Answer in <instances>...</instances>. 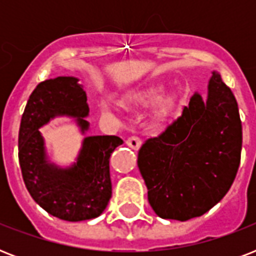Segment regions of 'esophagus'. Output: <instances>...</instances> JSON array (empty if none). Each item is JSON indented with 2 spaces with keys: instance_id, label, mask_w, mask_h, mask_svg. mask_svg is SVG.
<instances>
[{
  "instance_id": "1",
  "label": "esophagus",
  "mask_w": 256,
  "mask_h": 256,
  "mask_svg": "<svg viewBox=\"0 0 256 256\" xmlns=\"http://www.w3.org/2000/svg\"><path fill=\"white\" fill-rule=\"evenodd\" d=\"M126 144H128V148H134V150H138V148H140L142 142H140V140L138 138V136H128V140H126Z\"/></svg>"
}]
</instances>
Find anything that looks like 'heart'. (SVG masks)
Here are the masks:
<instances>
[{
	"label": "heart",
	"mask_w": 256,
	"mask_h": 256,
	"mask_svg": "<svg viewBox=\"0 0 256 256\" xmlns=\"http://www.w3.org/2000/svg\"><path fill=\"white\" fill-rule=\"evenodd\" d=\"M162 94V88H150L148 90H144V92H140L138 96H134V100L138 102V104H154L156 100H158V98ZM171 104H172V100H171V96H164V98H160V104H158V114L160 116H166L168 112V108H171ZM100 112L102 114H106V112H110V106L106 104H100Z\"/></svg>",
	"instance_id": "1"
}]
</instances>
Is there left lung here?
Listing matches in <instances>:
<instances>
[{"instance_id": "8db88e82", "label": "left lung", "mask_w": 256, "mask_h": 256, "mask_svg": "<svg viewBox=\"0 0 256 256\" xmlns=\"http://www.w3.org/2000/svg\"><path fill=\"white\" fill-rule=\"evenodd\" d=\"M242 152V122L234 94L212 72L207 98L194 92L182 114L138 152L150 206L164 219L188 220L230 190Z\"/></svg>"}]
</instances>
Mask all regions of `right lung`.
Returning <instances> with one entry per match:
<instances>
[{
  "label": "right lung",
  "instance_id": "add662e5",
  "mask_svg": "<svg viewBox=\"0 0 256 256\" xmlns=\"http://www.w3.org/2000/svg\"><path fill=\"white\" fill-rule=\"evenodd\" d=\"M76 77L38 84L26 104L18 132V160L32 198L50 215L68 222L100 216L112 198L110 156L124 140L116 136H85L73 164L62 168L48 156L40 128L57 116L76 120L88 130L86 92Z\"/></svg>",
  "mask_w": 256,
  "mask_h": 256
}]
</instances>
